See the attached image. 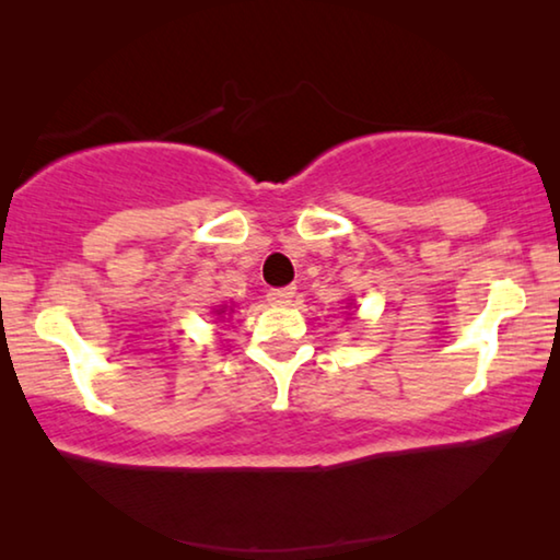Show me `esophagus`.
<instances>
[{
    "label": "esophagus",
    "instance_id": "esophagus-1",
    "mask_svg": "<svg viewBox=\"0 0 560 560\" xmlns=\"http://www.w3.org/2000/svg\"><path fill=\"white\" fill-rule=\"evenodd\" d=\"M295 298V288H272L270 293H267V301L272 305H290Z\"/></svg>",
    "mask_w": 560,
    "mask_h": 560
}]
</instances>
